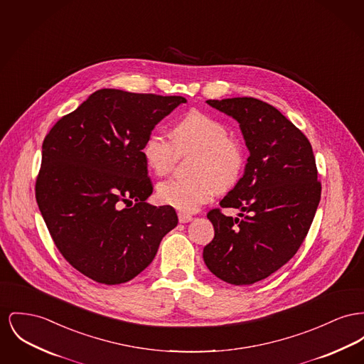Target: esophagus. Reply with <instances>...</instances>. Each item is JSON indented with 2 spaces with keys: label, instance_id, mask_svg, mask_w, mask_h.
Masks as SVG:
<instances>
[{
  "label": "esophagus",
  "instance_id": "34e87169",
  "mask_svg": "<svg viewBox=\"0 0 364 364\" xmlns=\"http://www.w3.org/2000/svg\"><path fill=\"white\" fill-rule=\"evenodd\" d=\"M191 220H193V215H191V214L178 212V221H180V223H190Z\"/></svg>",
  "mask_w": 364,
  "mask_h": 364
}]
</instances>
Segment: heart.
Returning <instances> with one entry per match:
<instances>
[{"instance_id":"b5f03b06","label":"heart","mask_w":364,"mask_h":364,"mask_svg":"<svg viewBox=\"0 0 364 364\" xmlns=\"http://www.w3.org/2000/svg\"><path fill=\"white\" fill-rule=\"evenodd\" d=\"M196 151L193 176L159 183L158 199L181 212H193L218 191H228L239 181L246 162L243 144L224 122L202 111H190L173 127V140L152 132L143 144V156L156 176L169 174L178 152Z\"/></svg>"}]
</instances>
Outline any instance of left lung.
<instances>
[{
	"instance_id": "obj_1",
	"label": "left lung",
	"mask_w": 364,
	"mask_h": 364,
	"mask_svg": "<svg viewBox=\"0 0 364 364\" xmlns=\"http://www.w3.org/2000/svg\"><path fill=\"white\" fill-rule=\"evenodd\" d=\"M239 122L250 151L243 177L220 202L239 217L212 209L213 240L203 259L217 278L253 284L291 259L308 234L321 184L306 136L279 109L255 97L208 100Z\"/></svg>"
}]
</instances>
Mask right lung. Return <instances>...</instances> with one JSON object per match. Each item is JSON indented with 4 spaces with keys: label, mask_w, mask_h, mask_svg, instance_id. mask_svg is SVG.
<instances>
[{
    "label": "right lung",
    "mask_w": 364,
    "mask_h": 364,
    "mask_svg": "<svg viewBox=\"0 0 364 364\" xmlns=\"http://www.w3.org/2000/svg\"><path fill=\"white\" fill-rule=\"evenodd\" d=\"M181 96L100 89L62 117L43 143L36 199L65 261L89 279L119 284L146 269L174 209L152 206L143 144Z\"/></svg>",
    "instance_id": "obj_1"
}]
</instances>
